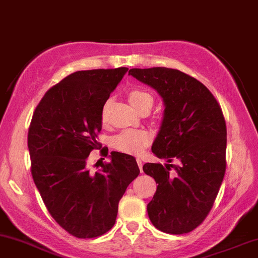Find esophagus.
Wrapping results in <instances>:
<instances>
[{"label":"esophagus","instance_id":"esophagus-1","mask_svg":"<svg viewBox=\"0 0 258 258\" xmlns=\"http://www.w3.org/2000/svg\"><path fill=\"white\" fill-rule=\"evenodd\" d=\"M136 161H138V165H139V167H140V171H141V172H142V166H144V161H142L140 158H138V160H136Z\"/></svg>","mask_w":258,"mask_h":258}]
</instances>
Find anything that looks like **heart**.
<instances>
[{
    "mask_svg": "<svg viewBox=\"0 0 258 258\" xmlns=\"http://www.w3.org/2000/svg\"><path fill=\"white\" fill-rule=\"evenodd\" d=\"M128 99L130 104L136 110L142 105L151 103L153 104L152 95L144 90L135 88L128 93ZM151 136L147 132L141 129H125L119 134L114 135L112 138V146L114 149L126 154H139L147 147Z\"/></svg>",
    "mask_w": 258,
    "mask_h": 258,
    "instance_id": "b5f03b06",
    "label": "heart"
}]
</instances>
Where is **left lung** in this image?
<instances>
[{"label":"left lung","mask_w":258,"mask_h":258,"mask_svg":"<svg viewBox=\"0 0 258 258\" xmlns=\"http://www.w3.org/2000/svg\"><path fill=\"white\" fill-rule=\"evenodd\" d=\"M129 75L154 88L164 103L152 152L165 164L144 165L158 184L147 205L149 220L165 233L191 232L211 212L226 171L221 107L205 85L177 69L133 68Z\"/></svg>","instance_id":"8db88e82"}]
</instances>
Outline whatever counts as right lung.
I'll list each match as a JSON object with an SVG mask.
<instances>
[{"instance_id": "1", "label": "right lung", "mask_w": 258, "mask_h": 258, "mask_svg": "<svg viewBox=\"0 0 258 258\" xmlns=\"http://www.w3.org/2000/svg\"><path fill=\"white\" fill-rule=\"evenodd\" d=\"M128 68L92 69L68 75L46 92L28 129L31 172L47 211L76 238H95L116 222L119 200L139 176L136 159L103 149L110 163L87 167L101 130L103 107Z\"/></svg>"}]
</instances>
